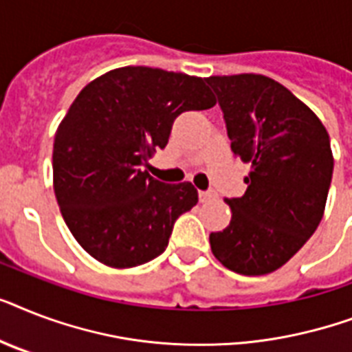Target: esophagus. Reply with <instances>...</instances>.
I'll return each instance as SVG.
<instances>
[{"label": "esophagus", "instance_id": "1", "mask_svg": "<svg viewBox=\"0 0 352 352\" xmlns=\"http://www.w3.org/2000/svg\"><path fill=\"white\" fill-rule=\"evenodd\" d=\"M217 197V193L214 192V190H208V192H199V201L201 203H208V201H212V199Z\"/></svg>", "mask_w": 352, "mask_h": 352}]
</instances>
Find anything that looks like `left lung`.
Masks as SVG:
<instances>
[{
	"label": "left lung",
	"instance_id": "left-lung-1",
	"mask_svg": "<svg viewBox=\"0 0 352 352\" xmlns=\"http://www.w3.org/2000/svg\"><path fill=\"white\" fill-rule=\"evenodd\" d=\"M235 157L250 164L243 197L226 199L230 225L210 234L221 265L243 276L283 267L325 212L334 159L322 120L263 74L210 76Z\"/></svg>",
	"mask_w": 352,
	"mask_h": 352
}]
</instances>
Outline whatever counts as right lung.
I'll use <instances>...</instances> for the list:
<instances>
[{
	"label": "right lung",
	"mask_w": 352,
	"mask_h": 352,
	"mask_svg": "<svg viewBox=\"0 0 352 352\" xmlns=\"http://www.w3.org/2000/svg\"><path fill=\"white\" fill-rule=\"evenodd\" d=\"M214 106L204 78L151 67L113 69L80 91L54 135L52 184L65 225L91 257L131 268L166 250L197 190L142 168L181 113Z\"/></svg>",
	"instance_id": "1"
}]
</instances>
